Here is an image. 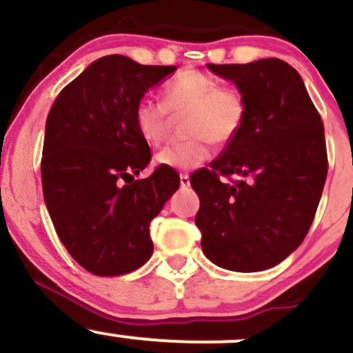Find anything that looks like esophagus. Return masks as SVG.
<instances>
[{
    "label": "esophagus",
    "instance_id": "obj_1",
    "mask_svg": "<svg viewBox=\"0 0 353 353\" xmlns=\"http://www.w3.org/2000/svg\"><path fill=\"white\" fill-rule=\"evenodd\" d=\"M179 177H181V186H183V188L190 186V174L183 172Z\"/></svg>",
    "mask_w": 353,
    "mask_h": 353
}]
</instances>
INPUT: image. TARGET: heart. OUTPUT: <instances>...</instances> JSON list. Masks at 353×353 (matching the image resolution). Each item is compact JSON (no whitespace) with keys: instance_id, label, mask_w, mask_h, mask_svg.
Segmentation results:
<instances>
[{"instance_id":"b5f03b06","label":"heart","mask_w":353,"mask_h":353,"mask_svg":"<svg viewBox=\"0 0 353 353\" xmlns=\"http://www.w3.org/2000/svg\"><path fill=\"white\" fill-rule=\"evenodd\" d=\"M183 123L186 140L157 154V163L176 170H190L208 160L212 143L229 147L243 133L249 105L237 85L222 83L215 74L184 70L162 87V102L143 97L133 110L134 128L145 143L159 147L169 138L174 118Z\"/></svg>"}]
</instances>
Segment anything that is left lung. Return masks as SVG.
I'll return each instance as SVG.
<instances>
[{"instance_id": "8db88e82", "label": "left lung", "mask_w": 353, "mask_h": 353, "mask_svg": "<svg viewBox=\"0 0 353 353\" xmlns=\"http://www.w3.org/2000/svg\"><path fill=\"white\" fill-rule=\"evenodd\" d=\"M248 99L243 133L191 174L206 258L232 272L272 268L302 244L326 174L325 126L301 74L282 59L208 65Z\"/></svg>"}]
</instances>
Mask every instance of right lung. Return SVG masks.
Wrapping results in <instances>:
<instances>
[{"mask_svg":"<svg viewBox=\"0 0 353 353\" xmlns=\"http://www.w3.org/2000/svg\"><path fill=\"white\" fill-rule=\"evenodd\" d=\"M174 70L104 56L59 92L48 114L46 206L71 258L94 275H124L150 259V222L179 188V174L163 165L134 179L152 159L134 105Z\"/></svg>","mask_w":353,"mask_h":353,"instance_id":"add662e5","label":"right lung"}]
</instances>
